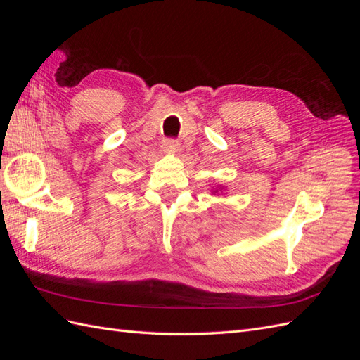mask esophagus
<instances>
[{"label":"esophagus","instance_id":"esophagus-1","mask_svg":"<svg viewBox=\"0 0 360 360\" xmlns=\"http://www.w3.org/2000/svg\"><path fill=\"white\" fill-rule=\"evenodd\" d=\"M177 146H179V143L176 139H165V141H163V148H165V151H169V153L177 151Z\"/></svg>","mask_w":360,"mask_h":360}]
</instances>
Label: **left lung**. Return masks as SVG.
<instances>
[{
	"label": "left lung",
	"instance_id": "8db88e82",
	"mask_svg": "<svg viewBox=\"0 0 360 360\" xmlns=\"http://www.w3.org/2000/svg\"><path fill=\"white\" fill-rule=\"evenodd\" d=\"M224 191H225V186H222V184H217V186H216V188H213V189H212L210 192L216 195V193H219V192H224Z\"/></svg>",
	"mask_w": 360,
	"mask_h": 360
}]
</instances>
